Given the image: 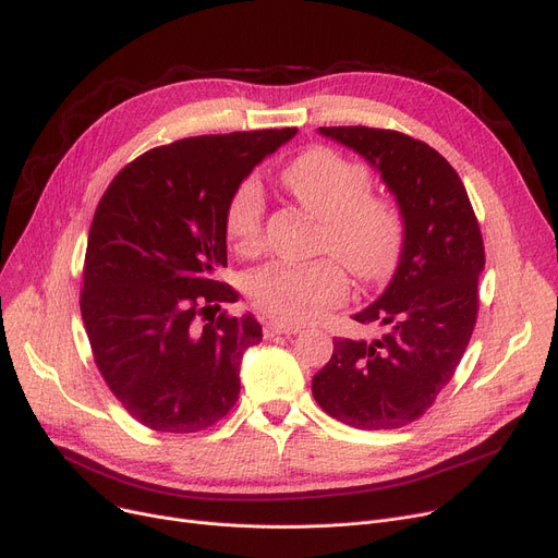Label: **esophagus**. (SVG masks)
<instances>
[{"mask_svg": "<svg viewBox=\"0 0 558 558\" xmlns=\"http://www.w3.org/2000/svg\"><path fill=\"white\" fill-rule=\"evenodd\" d=\"M299 328L294 326H284V324H276V320H271V324L264 326V337H276V335H296Z\"/></svg>", "mask_w": 558, "mask_h": 558, "instance_id": "esophagus-1", "label": "esophagus"}]
</instances>
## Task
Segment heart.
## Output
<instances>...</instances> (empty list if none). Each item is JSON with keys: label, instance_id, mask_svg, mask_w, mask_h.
Masks as SVG:
<instances>
[{"label": "heart", "instance_id": "obj_1", "mask_svg": "<svg viewBox=\"0 0 558 558\" xmlns=\"http://www.w3.org/2000/svg\"><path fill=\"white\" fill-rule=\"evenodd\" d=\"M282 185L305 210L320 219L318 248L339 257L360 280L385 278L398 262L404 226L396 203L371 194V173L326 146L289 162ZM264 196L255 181L232 192L226 210V232L234 251L253 255L262 246ZM348 282L330 257L307 264L269 262L246 278L251 303L284 326L318 318L345 299Z\"/></svg>", "mask_w": 558, "mask_h": 558}]
</instances>
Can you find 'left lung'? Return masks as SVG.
<instances>
[{
  "instance_id": "8db88e82",
  "label": "left lung",
  "mask_w": 558,
  "mask_h": 558,
  "mask_svg": "<svg viewBox=\"0 0 558 558\" xmlns=\"http://www.w3.org/2000/svg\"><path fill=\"white\" fill-rule=\"evenodd\" d=\"M364 156L393 192L404 221L398 269L373 305V341L335 339L330 362L312 379L314 400L357 429L414 423L450 383L477 324L484 240L452 165L429 144L389 129L320 126Z\"/></svg>"
}]
</instances>
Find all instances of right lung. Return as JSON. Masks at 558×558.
Masks as SVG:
<instances>
[{
    "label": "right lung",
    "instance_id": "1",
    "mask_svg": "<svg viewBox=\"0 0 558 558\" xmlns=\"http://www.w3.org/2000/svg\"><path fill=\"white\" fill-rule=\"evenodd\" d=\"M296 129L198 135L142 154L114 175L87 234L81 316L112 396L144 427H213L240 398L253 314H215L240 299L226 267V210L253 167Z\"/></svg>",
    "mask_w": 558,
    "mask_h": 558
}]
</instances>
